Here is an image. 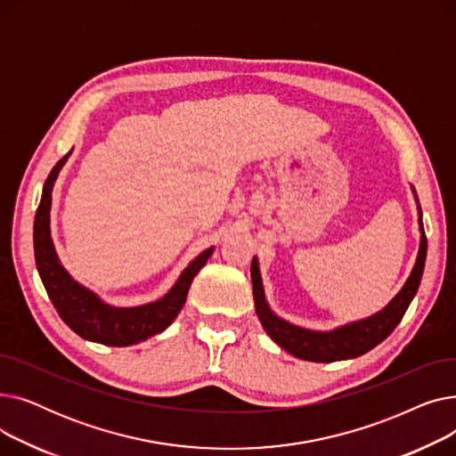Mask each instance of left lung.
<instances>
[{
    "label": "left lung",
    "instance_id": "obj_1",
    "mask_svg": "<svg viewBox=\"0 0 456 456\" xmlns=\"http://www.w3.org/2000/svg\"><path fill=\"white\" fill-rule=\"evenodd\" d=\"M412 191L416 196L414 188ZM416 201H418V196H416ZM418 212H419L418 222H419V232H421L419 251H418L416 265L409 279H406L401 292L385 308L379 310L377 314L361 322L342 325L334 330L322 332V330L303 329L273 314V310L266 303L265 286H262L260 270H258V260L255 256L251 262L255 310L262 327H265V330L270 334V338L277 346H281L284 351L292 353L294 356L301 358V361H310V362H337V361H347V358H356L368 353L375 346H379L385 338H388L392 330L403 320L411 301L414 299L419 289L423 268H425L427 236L423 229L419 203H418Z\"/></svg>",
    "mask_w": 456,
    "mask_h": 456
}]
</instances>
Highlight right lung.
Segmentation results:
<instances>
[{"mask_svg":"<svg viewBox=\"0 0 456 456\" xmlns=\"http://www.w3.org/2000/svg\"><path fill=\"white\" fill-rule=\"evenodd\" d=\"M69 153H66L53 166L50 175H47L42 188V200L35 216V260L44 289L47 296H50L53 306L57 308L62 322L85 340L116 347H126L142 340H148L150 337L162 332L166 327H170L172 322L177 318L186 301L191 281H194L198 272L207 265L214 248L205 249L201 255L191 260L172 286V290L159 301L129 308L107 305L94 292L85 289L83 284L71 279V275L61 265L52 240V190Z\"/></svg>","mask_w":456,"mask_h":456,"instance_id":"obj_1","label":"right lung"}]
</instances>
